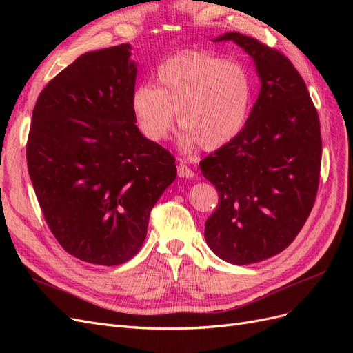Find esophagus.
<instances>
[{
    "mask_svg": "<svg viewBox=\"0 0 353 353\" xmlns=\"http://www.w3.org/2000/svg\"><path fill=\"white\" fill-rule=\"evenodd\" d=\"M178 176L179 178H193L194 172H193V169L188 168L187 165L179 163L178 165Z\"/></svg>",
    "mask_w": 353,
    "mask_h": 353,
    "instance_id": "obj_1",
    "label": "esophagus"
}]
</instances>
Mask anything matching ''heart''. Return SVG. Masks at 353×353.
Here are the masks:
<instances>
[{
  "label": "heart",
  "instance_id": "heart-1",
  "mask_svg": "<svg viewBox=\"0 0 353 353\" xmlns=\"http://www.w3.org/2000/svg\"><path fill=\"white\" fill-rule=\"evenodd\" d=\"M252 100V78L239 63L185 51L159 66L156 88L143 85L132 92V110L150 141L169 134L176 112L178 125L184 128L181 145L216 150L243 131Z\"/></svg>",
  "mask_w": 353,
  "mask_h": 353
}]
</instances>
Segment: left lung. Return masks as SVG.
Returning a JSON list of instances; mask_svg holds the SVG:
<instances>
[{"label": "left lung", "instance_id": "obj_1", "mask_svg": "<svg viewBox=\"0 0 353 353\" xmlns=\"http://www.w3.org/2000/svg\"><path fill=\"white\" fill-rule=\"evenodd\" d=\"M232 41L253 59L261 91L243 131L200 162L219 205L205 225L210 250L234 265L283 252L312 210L321 168L315 105L292 61L239 32Z\"/></svg>", "mask_w": 353, "mask_h": 353}]
</instances>
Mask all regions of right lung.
I'll return each mask as SVG.
<instances>
[{"label": "right lung", "mask_w": 353, "mask_h": 353, "mask_svg": "<svg viewBox=\"0 0 353 353\" xmlns=\"http://www.w3.org/2000/svg\"><path fill=\"white\" fill-rule=\"evenodd\" d=\"M135 79L130 44L85 52L47 83L32 113V185L51 232L83 262L135 256L176 178L174 156L135 125Z\"/></svg>", "instance_id": "add662e5"}]
</instances>
